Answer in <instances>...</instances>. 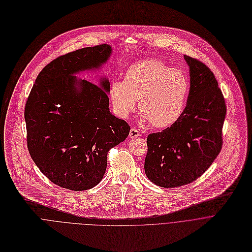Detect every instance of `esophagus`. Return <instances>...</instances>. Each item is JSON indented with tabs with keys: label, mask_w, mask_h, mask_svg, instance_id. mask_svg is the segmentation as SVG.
I'll list each match as a JSON object with an SVG mask.
<instances>
[{
	"label": "esophagus",
	"mask_w": 252,
	"mask_h": 252,
	"mask_svg": "<svg viewBox=\"0 0 252 252\" xmlns=\"http://www.w3.org/2000/svg\"><path fill=\"white\" fill-rule=\"evenodd\" d=\"M138 135H139V131L135 127H131L129 131V137L133 138V137H137Z\"/></svg>",
	"instance_id": "obj_1"
}]
</instances>
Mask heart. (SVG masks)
Wrapping results in <instances>:
<instances>
[{
  "label": "heart",
  "instance_id": "heart-1",
  "mask_svg": "<svg viewBox=\"0 0 252 252\" xmlns=\"http://www.w3.org/2000/svg\"><path fill=\"white\" fill-rule=\"evenodd\" d=\"M189 92V82L182 70L160 61H142L130 65L124 81H116L110 97L116 114L128 117L138 98L142 120L158 128H165L182 117Z\"/></svg>",
  "mask_w": 252,
  "mask_h": 252
}]
</instances>
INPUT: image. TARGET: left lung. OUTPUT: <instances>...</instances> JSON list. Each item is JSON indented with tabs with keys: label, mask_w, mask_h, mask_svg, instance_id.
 <instances>
[{
	"label": "left lung",
	"mask_w": 252,
	"mask_h": 252,
	"mask_svg": "<svg viewBox=\"0 0 252 252\" xmlns=\"http://www.w3.org/2000/svg\"><path fill=\"white\" fill-rule=\"evenodd\" d=\"M190 89L179 120L148 136L145 171L155 185L170 189L189 185L203 174L222 148L226 105L210 68L185 55Z\"/></svg>",
	"instance_id": "1"
}]
</instances>
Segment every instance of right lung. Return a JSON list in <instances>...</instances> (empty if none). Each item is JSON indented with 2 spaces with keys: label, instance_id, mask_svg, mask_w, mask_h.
Masks as SVG:
<instances>
[{
  "label": "right lung",
  "instance_id": "1",
  "mask_svg": "<svg viewBox=\"0 0 252 252\" xmlns=\"http://www.w3.org/2000/svg\"><path fill=\"white\" fill-rule=\"evenodd\" d=\"M112 54L102 44L63 55L35 79L25 106L31 158L55 185L70 190L95 187L106 169L107 153L130 130L110 113V82L99 86L75 74L97 68ZM79 90H77V88Z\"/></svg>",
  "mask_w": 252,
  "mask_h": 252
}]
</instances>
